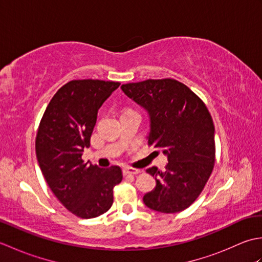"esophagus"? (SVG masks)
Listing matches in <instances>:
<instances>
[{
	"label": "esophagus",
	"mask_w": 262,
	"mask_h": 262,
	"mask_svg": "<svg viewBox=\"0 0 262 262\" xmlns=\"http://www.w3.org/2000/svg\"><path fill=\"white\" fill-rule=\"evenodd\" d=\"M140 170L137 169H133V168H124L122 169V173H124V176H136L140 173Z\"/></svg>",
	"instance_id": "34e87169"
}]
</instances>
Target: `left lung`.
Instances as JSON below:
<instances>
[{
  "mask_svg": "<svg viewBox=\"0 0 262 262\" xmlns=\"http://www.w3.org/2000/svg\"><path fill=\"white\" fill-rule=\"evenodd\" d=\"M126 96L146 110L148 144L168 158L164 171L146 170L157 186L144 194L148 208L178 213L203 191L215 163V127L205 103L183 83L146 80L121 85Z\"/></svg>",
  "mask_w": 262,
  "mask_h": 262,
  "instance_id": "left-lung-1",
  "label": "left lung"
}]
</instances>
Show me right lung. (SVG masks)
Wrapping results in <instances>:
<instances>
[{
  "label": "right lung",
  "instance_id": "add662e5",
  "mask_svg": "<svg viewBox=\"0 0 262 262\" xmlns=\"http://www.w3.org/2000/svg\"><path fill=\"white\" fill-rule=\"evenodd\" d=\"M119 85L70 81L55 93L39 124L36 155L43 178L59 202L81 219L105 213L114 203V187L122 180L119 166L102 169L82 160L99 108Z\"/></svg>",
  "mask_w": 262,
  "mask_h": 262
}]
</instances>
